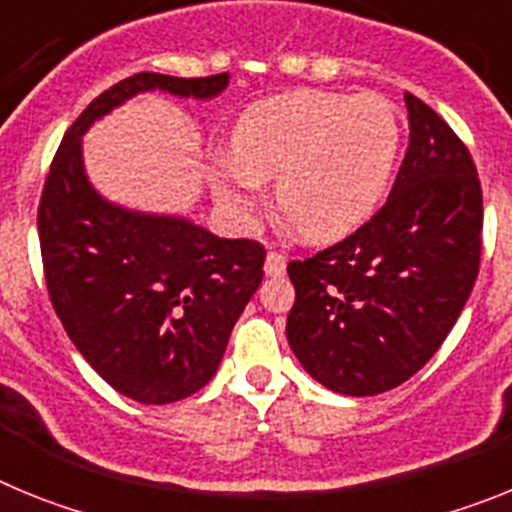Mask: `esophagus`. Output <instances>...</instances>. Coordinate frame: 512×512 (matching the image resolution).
I'll return each mask as SVG.
<instances>
[{
  "instance_id": "1",
  "label": "esophagus",
  "mask_w": 512,
  "mask_h": 512,
  "mask_svg": "<svg viewBox=\"0 0 512 512\" xmlns=\"http://www.w3.org/2000/svg\"><path fill=\"white\" fill-rule=\"evenodd\" d=\"M266 277H282L287 271V256L282 251H269L266 253V264H264Z\"/></svg>"
}]
</instances>
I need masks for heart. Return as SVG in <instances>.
Instances as JSON below:
<instances>
[{"label":"heart","mask_w":512,"mask_h":512,"mask_svg":"<svg viewBox=\"0 0 512 512\" xmlns=\"http://www.w3.org/2000/svg\"><path fill=\"white\" fill-rule=\"evenodd\" d=\"M400 148L384 97L297 89L253 102L230 135L215 176L217 200L248 212L259 182L277 179V205L312 243L346 238L382 202Z\"/></svg>","instance_id":"heart-1"}]
</instances>
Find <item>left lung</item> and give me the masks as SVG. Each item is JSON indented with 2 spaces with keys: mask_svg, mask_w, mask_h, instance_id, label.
<instances>
[{
  "mask_svg": "<svg viewBox=\"0 0 512 512\" xmlns=\"http://www.w3.org/2000/svg\"><path fill=\"white\" fill-rule=\"evenodd\" d=\"M405 104L410 146L384 207L341 243L287 266L289 346L341 395H379L423 369L479 271L477 166L436 110L410 92Z\"/></svg>",
  "mask_w": 512,
  "mask_h": 512,
  "instance_id": "8db88e82",
  "label": "left lung"
}]
</instances>
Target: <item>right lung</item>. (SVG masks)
Segmentation results:
<instances>
[{
  "label": "right lung",
  "instance_id": "obj_1",
  "mask_svg": "<svg viewBox=\"0 0 512 512\" xmlns=\"http://www.w3.org/2000/svg\"><path fill=\"white\" fill-rule=\"evenodd\" d=\"M228 79L140 71L117 81L66 130L40 194L53 310L94 372L143 405L184 400L210 382L264 279L266 251L259 241L217 238L184 217L130 212L99 197L81 164V135L138 92L210 99Z\"/></svg>",
  "mask_w": 512,
  "mask_h": 512
}]
</instances>
